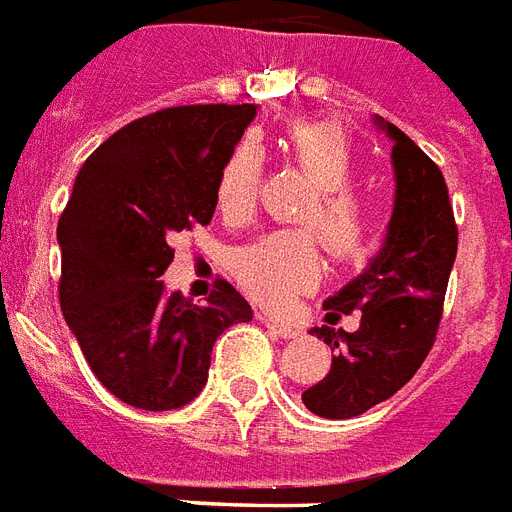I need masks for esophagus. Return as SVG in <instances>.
Returning a JSON list of instances; mask_svg holds the SVG:
<instances>
[{"instance_id":"esophagus-1","label":"esophagus","mask_w":512,"mask_h":512,"mask_svg":"<svg viewBox=\"0 0 512 512\" xmlns=\"http://www.w3.org/2000/svg\"><path fill=\"white\" fill-rule=\"evenodd\" d=\"M259 322H264V325H267L269 333H275L277 338H285V341H290V338H298V333H301L296 325L277 320V317H269V314H259Z\"/></svg>"}]
</instances>
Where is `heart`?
Wrapping results in <instances>:
<instances>
[{
	"label": "heart",
	"mask_w": 512,
	"mask_h": 512,
	"mask_svg": "<svg viewBox=\"0 0 512 512\" xmlns=\"http://www.w3.org/2000/svg\"><path fill=\"white\" fill-rule=\"evenodd\" d=\"M285 147L298 169L312 179L301 224L318 230L330 256L338 261L365 259L372 248V216L354 179V147L338 121L317 118L293 124ZM264 182V153L243 140L224 158L216 177V208L232 224L248 222L259 206ZM232 275L245 296L264 309L285 312L298 296L320 285L322 251L311 230H280L261 235L240 248L232 261Z\"/></svg>",
	"instance_id": "1"
}]
</instances>
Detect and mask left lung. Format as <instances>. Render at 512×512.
<instances>
[{"label":"left lung","instance_id":"left-lung-1","mask_svg":"<svg viewBox=\"0 0 512 512\" xmlns=\"http://www.w3.org/2000/svg\"><path fill=\"white\" fill-rule=\"evenodd\" d=\"M378 126L394 140V214L378 259L325 301L330 325H338L341 314L357 312V330H312L335 357L330 372L301 399L327 420L357 418L420 370L439 333L457 256V224L441 169L402 129L380 118Z\"/></svg>","mask_w":512,"mask_h":512}]
</instances>
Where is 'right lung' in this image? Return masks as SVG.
Returning <instances> with one entry per match:
<instances>
[{
	"mask_svg": "<svg viewBox=\"0 0 512 512\" xmlns=\"http://www.w3.org/2000/svg\"><path fill=\"white\" fill-rule=\"evenodd\" d=\"M256 105H179L102 142L57 222L60 309L110 394L140 410H177L206 386L211 349L251 306L222 280L203 301L163 293L177 232L211 222L224 158Z\"/></svg>",
	"mask_w": 512,
	"mask_h": 512,
	"instance_id": "right-lung-1",
	"label": "right lung"
}]
</instances>
